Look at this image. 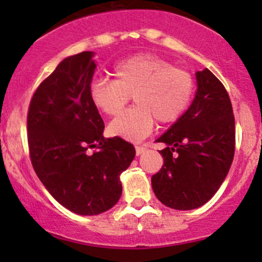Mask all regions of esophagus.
Returning a JSON list of instances; mask_svg holds the SVG:
<instances>
[{
    "instance_id": "34e87169",
    "label": "esophagus",
    "mask_w": 262,
    "mask_h": 262,
    "mask_svg": "<svg viewBox=\"0 0 262 262\" xmlns=\"http://www.w3.org/2000/svg\"><path fill=\"white\" fill-rule=\"evenodd\" d=\"M144 150H146V148H144L143 146H137L136 147V153H137V155H142V153H143L144 152Z\"/></svg>"
}]
</instances>
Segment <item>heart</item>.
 Here are the masks:
<instances>
[{
  "label": "heart",
  "instance_id": "1",
  "mask_svg": "<svg viewBox=\"0 0 262 262\" xmlns=\"http://www.w3.org/2000/svg\"><path fill=\"white\" fill-rule=\"evenodd\" d=\"M114 80L97 78L90 84V99L100 113L118 115L133 96L136 106L110 123L112 136L138 142L153 130L156 119L162 124L179 120L192 100L195 80L153 53H138L113 67Z\"/></svg>",
  "mask_w": 262,
  "mask_h": 262
}]
</instances>
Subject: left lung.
Segmentation results:
<instances>
[{
	"label": "left lung",
	"mask_w": 262,
	"mask_h": 262,
	"mask_svg": "<svg viewBox=\"0 0 262 262\" xmlns=\"http://www.w3.org/2000/svg\"><path fill=\"white\" fill-rule=\"evenodd\" d=\"M195 99L185 114L156 142L163 165L152 176L162 204L178 210L202 207L221 187L232 165L236 128L226 87L208 68L196 72Z\"/></svg>",
	"instance_id": "left-lung-1"
}]
</instances>
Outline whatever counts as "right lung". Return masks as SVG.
Listing matches in <instances>:
<instances>
[{
  "label": "right lung",
  "mask_w": 262,
  "mask_h": 262,
  "mask_svg": "<svg viewBox=\"0 0 262 262\" xmlns=\"http://www.w3.org/2000/svg\"><path fill=\"white\" fill-rule=\"evenodd\" d=\"M92 52L63 59L36 89L28 112V144L36 175L71 212L96 215L120 199V173L136 148L104 138V121L90 99Z\"/></svg>",
  "instance_id": "right-lung-1"
}]
</instances>
